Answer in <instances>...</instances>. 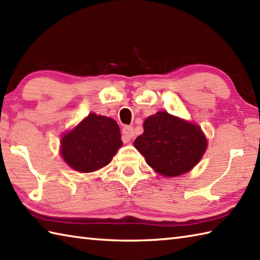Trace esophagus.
Segmentation results:
<instances>
[{
  "mask_svg": "<svg viewBox=\"0 0 260 260\" xmlns=\"http://www.w3.org/2000/svg\"><path fill=\"white\" fill-rule=\"evenodd\" d=\"M121 133H123L124 142H128V141H131L132 137L134 136V127L133 126H125L123 131H121Z\"/></svg>",
  "mask_w": 260,
  "mask_h": 260,
  "instance_id": "obj_1",
  "label": "esophagus"
}]
</instances>
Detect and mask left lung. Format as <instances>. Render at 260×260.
<instances>
[{"instance_id": "8db88e82", "label": "left lung", "mask_w": 260, "mask_h": 260, "mask_svg": "<svg viewBox=\"0 0 260 260\" xmlns=\"http://www.w3.org/2000/svg\"><path fill=\"white\" fill-rule=\"evenodd\" d=\"M134 145L147 165L162 176L177 177L192 169L207 147L200 127L159 111L146 118Z\"/></svg>"}]
</instances>
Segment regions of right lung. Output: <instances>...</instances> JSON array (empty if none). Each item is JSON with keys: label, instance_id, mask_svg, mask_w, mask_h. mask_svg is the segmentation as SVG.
<instances>
[{"label": "right lung", "instance_id": "right-lung-1", "mask_svg": "<svg viewBox=\"0 0 260 260\" xmlns=\"http://www.w3.org/2000/svg\"><path fill=\"white\" fill-rule=\"evenodd\" d=\"M123 144L116 121L90 114L60 141L66 164L80 172H92L107 166Z\"/></svg>", "mask_w": 260, "mask_h": 260}]
</instances>
